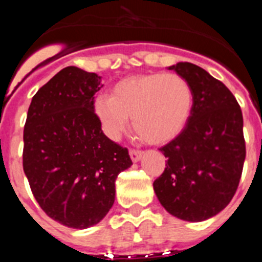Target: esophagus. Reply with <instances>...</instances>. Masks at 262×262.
<instances>
[{
    "label": "esophagus",
    "mask_w": 262,
    "mask_h": 262,
    "mask_svg": "<svg viewBox=\"0 0 262 262\" xmlns=\"http://www.w3.org/2000/svg\"><path fill=\"white\" fill-rule=\"evenodd\" d=\"M142 156L143 151H138V149H131V151H129V157H131V160H133L134 163L139 161V160L142 159Z\"/></svg>",
    "instance_id": "obj_1"
}]
</instances>
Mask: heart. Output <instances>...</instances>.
Wrapping results in <instances>:
<instances>
[{"instance_id": "1", "label": "heart", "mask_w": 262, "mask_h": 262, "mask_svg": "<svg viewBox=\"0 0 262 262\" xmlns=\"http://www.w3.org/2000/svg\"><path fill=\"white\" fill-rule=\"evenodd\" d=\"M94 113L110 138L117 139L133 118L136 135L149 144H164L186 126L193 107L190 84L177 73H147L120 80L113 94L94 99Z\"/></svg>"}]
</instances>
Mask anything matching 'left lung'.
I'll list each match as a JSON object with an SVG mask.
<instances>
[{
  "instance_id": "1",
  "label": "left lung",
  "mask_w": 262,
  "mask_h": 262,
  "mask_svg": "<svg viewBox=\"0 0 262 262\" xmlns=\"http://www.w3.org/2000/svg\"><path fill=\"white\" fill-rule=\"evenodd\" d=\"M193 90L186 126L160 148L168 159L154 190L164 209L187 222H202L235 195L245 160L243 114L230 89L191 62L169 67Z\"/></svg>"
}]
</instances>
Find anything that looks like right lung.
<instances>
[{
	"label": "right lung",
	"mask_w": 262,
	"mask_h": 262,
	"mask_svg": "<svg viewBox=\"0 0 262 262\" xmlns=\"http://www.w3.org/2000/svg\"><path fill=\"white\" fill-rule=\"evenodd\" d=\"M101 77L67 67L32 97L23 131V170L41 210L71 228L102 221L115 180L133 165L128 149L107 138L94 113Z\"/></svg>",
	"instance_id": "add662e5"
}]
</instances>
